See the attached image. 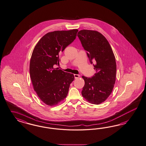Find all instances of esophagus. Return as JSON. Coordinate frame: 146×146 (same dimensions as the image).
Masks as SVG:
<instances>
[{
	"instance_id": "1",
	"label": "esophagus",
	"mask_w": 146,
	"mask_h": 146,
	"mask_svg": "<svg viewBox=\"0 0 146 146\" xmlns=\"http://www.w3.org/2000/svg\"><path fill=\"white\" fill-rule=\"evenodd\" d=\"M74 76L75 79H77V78H79L80 75L79 74H74Z\"/></svg>"
}]
</instances>
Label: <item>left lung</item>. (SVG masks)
<instances>
[{"mask_svg": "<svg viewBox=\"0 0 146 146\" xmlns=\"http://www.w3.org/2000/svg\"><path fill=\"white\" fill-rule=\"evenodd\" d=\"M77 35L96 72L91 78L82 76L85 84L82 95L90 103L100 104L109 96L114 87L115 55L108 40L100 33L84 29L79 31Z\"/></svg>", "mask_w": 146, "mask_h": 146, "instance_id": "obj_1", "label": "left lung"}]
</instances>
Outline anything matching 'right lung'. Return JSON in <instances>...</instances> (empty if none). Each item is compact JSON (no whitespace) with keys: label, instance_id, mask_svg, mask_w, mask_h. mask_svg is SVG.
Returning a JSON list of instances; mask_svg holds the SVG:
<instances>
[{"label":"right lung","instance_id":"1","mask_svg":"<svg viewBox=\"0 0 146 146\" xmlns=\"http://www.w3.org/2000/svg\"><path fill=\"white\" fill-rule=\"evenodd\" d=\"M78 29L50 32L36 45L31 55L29 72L31 82L37 95L50 106L62 101L74 79L73 74L54 68L59 64V56L74 41Z\"/></svg>","mask_w":146,"mask_h":146}]
</instances>
